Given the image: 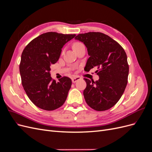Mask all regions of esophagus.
Masks as SVG:
<instances>
[{"label":"esophagus","instance_id":"obj_1","mask_svg":"<svg viewBox=\"0 0 152 152\" xmlns=\"http://www.w3.org/2000/svg\"><path fill=\"white\" fill-rule=\"evenodd\" d=\"M80 79H81V77H79V76L74 77H73V78H72V81L73 83H75V82H76L77 81H78V80H80Z\"/></svg>","mask_w":152,"mask_h":152}]
</instances>
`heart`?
<instances>
[{
	"label": "heart",
	"mask_w": 152,
	"mask_h": 152,
	"mask_svg": "<svg viewBox=\"0 0 152 152\" xmlns=\"http://www.w3.org/2000/svg\"><path fill=\"white\" fill-rule=\"evenodd\" d=\"M82 45V43L79 42H75L74 44H73V48H75L78 47V46H79V45Z\"/></svg>",
	"instance_id": "b5f03b06"
}]
</instances>
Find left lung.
I'll return each mask as SVG.
<instances>
[{
    "label": "left lung",
    "instance_id": "left-lung-1",
    "mask_svg": "<svg viewBox=\"0 0 152 152\" xmlns=\"http://www.w3.org/2000/svg\"><path fill=\"white\" fill-rule=\"evenodd\" d=\"M83 42L89 56L86 71L96 67L99 80L84 79L87 86L84 96L87 104L96 111H104L115 104L127 84L129 65L125 50L115 40L100 32L77 35ZM84 68V70H85Z\"/></svg>",
    "mask_w": 152,
    "mask_h": 152
}]
</instances>
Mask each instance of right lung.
Segmentation results:
<instances>
[{"label":"right lung","instance_id":"obj_1","mask_svg":"<svg viewBox=\"0 0 152 152\" xmlns=\"http://www.w3.org/2000/svg\"><path fill=\"white\" fill-rule=\"evenodd\" d=\"M75 35L47 32L32 40L22 53V85L31 102L41 109L51 111L65 102L72 80L67 77L58 82L52 80L50 66L58 61L64 45Z\"/></svg>","mask_w":152,"mask_h":152}]
</instances>
